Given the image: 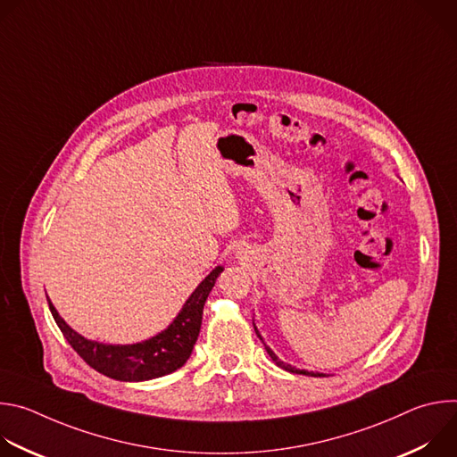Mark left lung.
I'll use <instances>...</instances> for the list:
<instances>
[{"instance_id": "obj_1", "label": "left lung", "mask_w": 457, "mask_h": 457, "mask_svg": "<svg viewBox=\"0 0 457 457\" xmlns=\"http://www.w3.org/2000/svg\"><path fill=\"white\" fill-rule=\"evenodd\" d=\"M253 325H254V323H253ZM254 333L258 335V338H260V340L264 342V338L260 337V333H258V329H256V325H254ZM264 345H266V344H264ZM266 351H268V354L271 356V360H273L278 367H282L284 370H289V372H293V374H303V376H323V374H320V372L316 374V372H309V370H305V369H296V367H293V365H289V363H284V361H282V360L273 353V349H271V347H268V345H266Z\"/></svg>"}]
</instances>
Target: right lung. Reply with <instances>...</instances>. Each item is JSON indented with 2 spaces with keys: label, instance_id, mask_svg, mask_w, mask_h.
Returning <instances> with one entry per match:
<instances>
[{
  "label": "right lung",
  "instance_id": "obj_1",
  "mask_svg": "<svg viewBox=\"0 0 457 457\" xmlns=\"http://www.w3.org/2000/svg\"><path fill=\"white\" fill-rule=\"evenodd\" d=\"M222 271L224 268L217 266L195 287L164 331L148 340L128 345H112L81 337L59 316L48 296L46 300L62 337L92 369L119 381H146L171 374L187 361L201 333L206 298Z\"/></svg>",
  "mask_w": 457,
  "mask_h": 457
}]
</instances>
